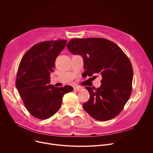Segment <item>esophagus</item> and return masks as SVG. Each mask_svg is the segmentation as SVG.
I'll use <instances>...</instances> for the list:
<instances>
[{"instance_id": "1", "label": "esophagus", "mask_w": 153, "mask_h": 153, "mask_svg": "<svg viewBox=\"0 0 153 153\" xmlns=\"http://www.w3.org/2000/svg\"><path fill=\"white\" fill-rule=\"evenodd\" d=\"M74 90L75 91H79L82 90V88L81 86H74Z\"/></svg>"}]
</instances>
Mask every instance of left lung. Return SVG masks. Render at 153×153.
Here are the masks:
<instances>
[{
  "instance_id": "1",
  "label": "left lung",
  "mask_w": 153,
  "mask_h": 153,
  "mask_svg": "<svg viewBox=\"0 0 153 153\" xmlns=\"http://www.w3.org/2000/svg\"><path fill=\"white\" fill-rule=\"evenodd\" d=\"M67 47L72 54L83 57L86 76H102L99 88L85 87L90 95L83 105L85 111L99 121L117 116L132 91L133 71L128 57L115 43L103 38L73 39Z\"/></svg>"
}]
</instances>
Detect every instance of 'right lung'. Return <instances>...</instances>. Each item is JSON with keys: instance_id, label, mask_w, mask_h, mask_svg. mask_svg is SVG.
<instances>
[{"instance_id": "obj_1", "label": "right lung", "mask_w": 153, "mask_h": 153, "mask_svg": "<svg viewBox=\"0 0 153 153\" xmlns=\"http://www.w3.org/2000/svg\"><path fill=\"white\" fill-rule=\"evenodd\" d=\"M67 40L44 41L32 47L22 59L16 86L28 112L39 119H47L56 113L65 94L73 87L50 85V74L55 61L66 45Z\"/></svg>"}]
</instances>
